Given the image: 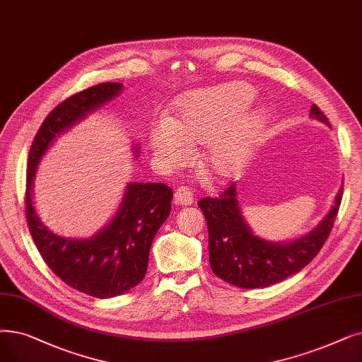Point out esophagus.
Instances as JSON below:
<instances>
[{"mask_svg":"<svg viewBox=\"0 0 362 362\" xmlns=\"http://www.w3.org/2000/svg\"><path fill=\"white\" fill-rule=\"evenodd\" d=\"M175 199L177 204H180V206H191V204H194V201H195L192 189L187 186L177 187L175 192Z\"/></svg>","mask_w":362,"mask_h":362,"instance_id":"obj_1","label":"esophagus"}]
</instances>
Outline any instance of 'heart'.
I'll return each mask as SVG.
<instances>
[{"mask_svg":"<svg viewBox=\"0 0 362 362\" xmlns=\"http://www.w3.org/2000/svg\"><path fill=\"white\" fill-rule=\"evenodd\" d=\"M256 98L245 83L186 93L173 103V117L156 121L151 129V146L165 165L177 164L186 144H210L204 164L216 176H235L248 161L260 140L268 114L247 111Z\"/></svg>","mask_w":362,"mask_h":362,"instance_id":"b5f03b06","label":"heart"}]
</instances>
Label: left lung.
<instances>
[{
	"mask_svg": "<svg viewBox=\"0 0 362 362\" xmlns=\"http://www.w3.org/2000/svg\"><path fill=\"white\" fill-rule=\"evenodd\" d=\"M310 117L328 124L317 105L310 106ZM343 195V185L334 206L322 222L305 237L288 244H274L251 233L240 213L237 185L230 183L218 197L202 198V210L209 226L210 266L218 278L241 288H260L276 284L294 275L315 257L329 232Z\"/></svg>",
	"mask_w": 362,
	"mask_h": 362,
	"instance_id": "left-lung-1",
	"label": "left lung"
}]
</instances>
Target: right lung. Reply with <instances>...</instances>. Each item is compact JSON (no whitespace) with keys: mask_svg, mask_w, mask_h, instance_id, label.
Masks as SVG:
<instances>
[{"mask_svg":"<svg viewBox=\"0 0 362 362\" xmlns=\"http://www.w3.org/2000/svg\"><path fill=\"white\" fill-rule=\"evenodd\" d=\"M121 88V83H100L57 105L40 125L26 170V222L41 257L65 284L98 298L124 294L144 279L151 244L171 210V187L130 183L112 222L90 240L62 238L47 229L35 213L30 189L37 164L53 139L118 96Z\"/></svg>","mask_w":362,"mask_h":362,"instance_id":"1","label":"right lung"}]
</instances>
